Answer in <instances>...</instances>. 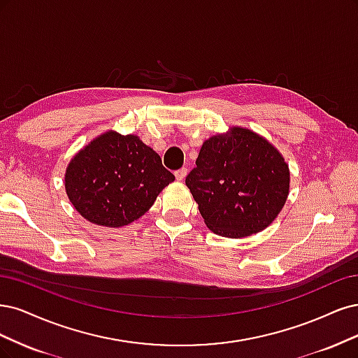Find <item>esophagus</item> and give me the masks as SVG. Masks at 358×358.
Segmentation results:
<instances>
[{
    "label": "esophagus",
    "mask_w": 358,
    "mask_h": 358,
    "mask_svg": "<svg viewBox=\"0 0 358 358\" xmlns=\"http://www.w3.org/2000/svg\"><path fill=\"white\" fill-rule=\"evenodd\" d=\"M186 176H187V168H180L178 171H176V178L178 181H182L184 178H186Z\"/></svg>",
    "instance_id": "1"
}]
</instances>
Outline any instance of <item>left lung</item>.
<instances>
[{
  "label": "left lung",
  "mask_w": 358,
  "mask_h": 358,
  "mask_svg": "<svg viewBox=\"0 0 358 358\" xmlns=\"http://www.w3.org/2000/svg\"><path fill=\"white\" fill-rule=\"evenodd\" d=\"M186 186L210 230L244 238L268 227L280 214L290 171L268 140L236 126L202 144Z\"/></svg>",
  "instance_id": "obj_1"
}]
</instances>
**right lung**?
Listing matches in <instances>:
<instances>
[{
	"label": "right lung",
	"instance_id": "right-lung-1",
	"mask_svg": "<svg viewBox=\"0 0 358 358\" xmlns=\"http://www.w3.org/2000/svg\"><path fill=\"white\" fill-rule=\"evenodd\" d=\"M174 174L136 135L106 132L71 159L65 190L86 220L120 227L144 215Z\"/></svg>",
	"mask_w": 358,
	"mask_h": 358
}]
</instances>
